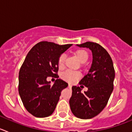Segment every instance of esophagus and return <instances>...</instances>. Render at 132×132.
<instances>
[{
  "instance_id": "obj_1",
  "label": "esophagus",
  "mask_w": 132,
  "mask_h": 132,
  "mask_svg": "<svg viewBox=\"0 0 132 132\" xmlns=\"http://www.w3.org/2000/svg\"><path fill=\"white\" fill-rule=\"evenodd\" d=\"M68 87H69V88H71V87H72V85H71V84H69V86H68Z\"/></svg>"
}]
</instances>
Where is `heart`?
<instances>
[{"mask_svg":"<svg viewBox=\"0 0 132 132\" xmlns=\"http://www.w3.org/2000/svg\"><path fill=\"white\" fill-rule=\"evenodd\" d=\"M75 55L77 57L79 61L81 63L86 62L88 59V52L85 50H78L75 52ZM65 55L64 54H61L59 56L58 59V65L59 68H63L65 65ZM80 77V73L79 72L74 71L68 70L65 73L61 75V77L64 80H67L69 82H73Z\"/></svg>","mask_w":132,"mask_h":132,"instance_id":"1","label":"heart"}]
</instances>
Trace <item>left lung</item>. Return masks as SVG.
<instances>
[{
    "instance_id": "obj_1",
    "label": "left lung",
    "mask_w": 132,
    "mask_h": 132,
    "mask_svg": "<svg viewBox=\"0 0 132 132\" xmlns=\"http://www.w3.org/2000/svg\"><path fill=\"white\" fill-rule=\"evenodd\" d=\"M77 45L91 50L93 62L88 73L79 82L87 87L88 90L82 93L80 87L73 86L69 105L74 116L90 119L106 106L114 89L115 71L109 53L101 45L87 42Z\"/></svg>"
}]
</instances>
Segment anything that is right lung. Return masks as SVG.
I'll use <instances>...</instances> for the list:
<instances>
[{
    "label": "right lung",
    "mask_w": 132,
    "mask_h": 132,
    "mask_svg": "<svg viewBox=\"0 0 132 132\" xmlns=\"http://www.w3.org/2000/svg\"><path fill=\"white\" fill-rule=\"evenodd\" d=\"M72 44L41 42L27 54L19 72L18 92L26 109L37 118L53 114L62 90L68 86L61 79L53 85L48 77L58 78V59Z\"/></svg>",
    "instance_id": "right-lung-1"
}]
</instances>
